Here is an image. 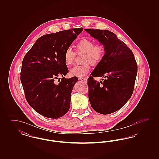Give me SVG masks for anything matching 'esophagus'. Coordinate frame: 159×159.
<instances>
[{"mask_svg":"<svg viewBox=\"0 0 159 159\" xmlns=\"http://www.w3.org/2000/svg\"><path fill=\"white\" fill-rule=\"evenodd\" d=\"M80 80H82L84 82H87V78H85V77H80L79 79Z\"/></svg>","mask_w":159,"mask_h":159,"instance_id":"1","label":"esophagus"}]
</instances>
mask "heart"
<instances>
[{
    "label": "heart",
    "mask_w": 159,
    "mask_h": 159,
    "mask_svg": "<svg viewBox=\"0 0 159 159\" xmlns=\"http://www.w3.org/2000/svg\"><path fill=\"white\" fill-rule=\"evenodd\" d=\"M76 53H83L82 65H76L70 70V75L71 76L82 77L89 71L92 66H97L102 60L105 52V46L101 42L94 43L90 39L83 38L80 40L76 45ZM76 58V53L69 47L66 49L64 55V62L67 66L73 64Z\"/></svg>",
    "instance_id": "b5f03b06"
}]
</instances>
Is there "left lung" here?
<instances>
[{
  "label": "left lung",
  "mask_w": 159,
  "mask_h": 159,
  "mask_svg": "<svg viewBox=\"0 0 159 159\" xmlns=\"http://www.w3.org/2000/svg\"><path fill=\"white\" fill-rule=\"evenodd\" d=\"M85 31L106 48L102 60L88 79L89 102L98 113H112L124 106L133 93L138 71L136 60L132 51L113 32L93 29ZM94 76L105 79L99 83Z\"/></svg>",
  "instance_id": "left-lung-1"
}]
</instances>
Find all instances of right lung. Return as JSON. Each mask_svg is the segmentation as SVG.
<instances>
[{"instance_id":"right-lung-1","label":"right lung","mask_w":159,"mask_h":159,"mask_svg":"<svg viewBox=\"0 0 159 159\" xmlns=\"http://www.w3.org/2000/svg\"><path fill=\"white\" fill-rule=\"evenodd\" d=\"M82 31L83 28H77L43 35L24 57L20 79L25 99L45 117L58 119L70 109L71 92L78 78L64 77L68 70L64 55ZM59 76L63 77L56 84L54 80Z\"/></svg>"}]
</instances>
